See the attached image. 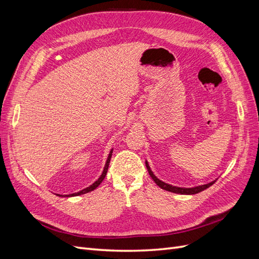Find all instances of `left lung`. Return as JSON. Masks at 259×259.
<instances>
[{
    "label": "left lung",
    "instance_id": "obj_1",
    "mask_svg": "<svg viewBox=\"0 0 259 259\" xmlns=\"http://www.w3.org/2000/svg\"><path fill=\"white\" fill-rule=\"evenodd\" d=\"M146 166H147V169L149 171V175L151 176V178L154 180V183L158 185L160 188H162V189L166 190V191H169V192H174V193H180V194H195V193H199L203 190H205L206 188L210 187L213 184H215V182L217 179L213 180V182H210L206 185H201V186H198V187H193V188H180V187H175V186H171V185H168L166 183L162 182V180H160L158 177H155V175L153 174V171L151 170L150 166H149L148 162H146Z\"/></svg>",
    "mask_w": 259,
    "mask_h": 259
}]
</instances>
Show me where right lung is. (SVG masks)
<instances>
[{
	"label": "right lung",
	"mask_w": 259,
	"mask_h": 259,
	"mask_svg": "<svg viewBox=\"0 0 259 259\" xmlns=\"http://www.w3.org/2000/svg\"><path fill=\"white\" fill-rule=\"evenodd\" d=\"M111 155H112V150L110 151V153H109V155H108V159H107V162H106V164H105L103 174L100 175V177H99L93 185H91V186L88 187V188H85V189H83V190H81V191H79V192L71 193V194H57V195H59V197H66V198H68V197H76V195H81V194H84V193H88V192H91V191H93V190H95L96 188L101 184V182H103V180L105 179V177H106V175H107L108 167H109V163H110V160H111Z\"/></svg>",
	"instance_id": "1"
}]
</instances>
